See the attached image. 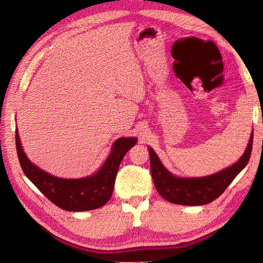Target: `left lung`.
I'll list each match as a JSON object with an SVG mask.
<instances>
[{
    "instance_id": "1",
    "label": "left lung",
    "mask_w": 263,
    "mask_h": 263,
    "mask_svg": "<svg viewBox=\"0 0 263 263\" xmlns=\"http://www.w3.org/2000/svg\"><path fill=\"white\" fill-rule=\"evenodd\" d=\"M253 132L248 146L235 164L217 173L203 178H178L166 170L153 148L150 155V170L155 186L164 200L181 205H204L216 200L248 163L252 149Z\"/></svg>"
}]
</instances>
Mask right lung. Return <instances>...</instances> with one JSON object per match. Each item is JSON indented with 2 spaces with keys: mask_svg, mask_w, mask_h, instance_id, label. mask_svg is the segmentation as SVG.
Segmentation results:
<instances>
[{
  "mask_svg": "<svg viewBox=\"0 0 263 263\" xmlns=\"http://www.w3.org/2000/svg\"><path fill=\"white\" fill-rule=\"evenodd\" d=\"M15 140L23 172L34 185L58 208L69 212H84L102 208L113 193L116 174L124 156L137 138H118L106 161L93 176L82 179H61L39 169L23 151L16 129Z\"/></svg>",
  "mask_w": 263,
  "mask_h": 263,
  "instance_id": "add662e5",
  "label": "right lung"
}]
</instances>
